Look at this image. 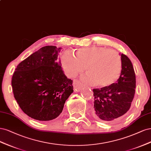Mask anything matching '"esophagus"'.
<instances>
[{
  "mask_svg": "<svg viewBox=\"0 0 151 151\" xmlns=\"http://www.w3.org/2000/svg\"><path fill=\"white\" fill-rule=\"evenodd\" d=\"M73 86L75 91H79L83 86V85H82L80 81L77 80H74L73 81Z\"/></svg>",
  "mask_w": 151,
  "mask_h": 151,
  "instance_id": "esophagus-1",
  "label": "esophagus"
}]
</instances>
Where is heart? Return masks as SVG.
<instances>
[{"label": "heart", "instance_id": "heart-1", "mask_svg": "<svg viewBox=\"0 0 151 151\" xmlns=\"http://www.w3.org/2000/svg\"><path fill=\"white\" fill-rule=\"evenodd\" d=\"M61 63L71 76L81 73L85 67L88 74L84 77V81L102 88L114 84L122 71V60L118 52L100 46L79 48L75 52V56L65 52Z\"/></svg>", "mask_w": 151, "mask_h": 151}]
</instances>
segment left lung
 <instances>
[{
	"label": "left lung",
	"instance_id": "8db88e82",
	"mask_svg": "<svg viewBox=\"0 0 151 151\" xmlns=\"http://www.w3.org/2000/svg\"><path fill=\"white\" fill-rule=\"evenodd\" d=\"M122 71L116 83L100 89H93L95 117L111 122L127 112L134 99L135 75L132 62L124 54H120Z\"/></svg>",
	"mask_w": 151,
	"mask_h": 151
}]
</instances>
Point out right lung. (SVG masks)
Returning a JSON list of instances; mask_svg holds the SVG:
<instances>
[{
    "mask_svg": "<svg viewBox=\"0 0 151 151\" xmlns=\"http://www.w3.org/2000/svg\"><path fill=\"white\" fill-rule=\"evenodd\" d=\"M61 47L46 46L21 62L12 78L14 98L32 119L48 121L62 112L66 100L73 92L58 55Z\"/></svg>",
    "mask_w": 151,
    "mask_h": 151,
    "instance_id": "1",
    "label": "right lung"
}]
</instances>
